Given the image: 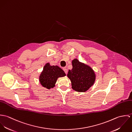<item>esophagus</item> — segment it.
<instances>
[{
	"instance_id": "obj_1",
	"label": "esophagus",
	"mask_w": 132,
	"mask_h": 132,
	"mask_svg": "<svg viewBox=\"0 0 132 132\" xmlns=\"http://www.w3.org/2000/svg\"><path fill=\"white\" fill-rule=\"evenodd\" d=\"M63 70L64 72H65V73L66 74H67L68 72V69H67V68H63Z\"/></svg>"
}]
</instances>
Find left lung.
<instances>
[{
	"label": "left lung",
	"instance_id": "obj_1",
	"mask_svg": "<svg viewBox=\"0 0 132 132\" xmlns=\"http://www.w3.org/2000/svg\"><path fill=\"white\" fill-rule=\"evenodd\" d=\"M72 63L73 68L69 70L67 75L71 81L72 88L78 92H85L94 84L96 77L94 71L76 58Z\"/></svg>",
	"mask_w": 132,
	"mask_h": 132
}]
</instances>
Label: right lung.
Segmentation results:
<instances>
[{"instance_id": "1", "label": "right lung", "mask_w": 132, "mask_h": 132, "mask_svg": "<svg viewBox=\"0 0 132 132\" xmlns=\"http://www.w3.org/2000/svg\"><path fill=\"white\" fill-rule=\"evenodd\" d=\"M66 75L64 71L57 65H50L47 63L39 76V81L42 85L48 89L53 88L59 77Z\"/></svg>"}]
</instances>
